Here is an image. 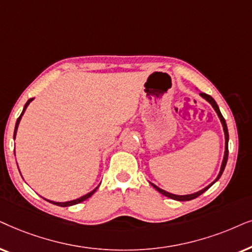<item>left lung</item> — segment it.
<instances>
[{
	"label": "left lung",
	"mask_w": 252,
	"mask_h": 252,
	"mask_svg": "<svg viewBox=\"0 0 252 252\" xmlns=\"http://www.w3.org/2000/svg\"><path fill=\"white\" fill-rule=\"evenodd\" d=\"M199 95L202 96V98L205 99L206 101H209V102L211 103V105H212V107H213V108H214V110H216L217 114H218V116H219V119H220V121H221V123H222V126H223V132H224V156H223L222 163H221V168H220L219 175H218L217 179L214 180L212 183L209 184V186H207L206 188H204L203 190H200V191H197V192H194V193H191V194H183V196H180V194H174V193L167 192V191L162 190V189H160L159 187H157L156 184L151 183V184H152V186H153L154 189L159 191L160 193H162L163 196H166V197H169V198H172V199H174V200H180V202H186V200H191V199H194V198H197V197L200 196V194L205 192V191H206L207 189H209L210 187H212L213 184L216 183L217 181L220 179L221 175H222V173H223V170H224V167H226V163H227V160H228V139H229V135H228V129H227V124H226V121H224L223 116H222V114H221L220 109H219V107H218V105H217L216 100H214V99L212 98V96L209 95V94H206V93H202V92L199 93Z\"/></svg>",
	"instance_id": "8db88e82"
}]
</instances>
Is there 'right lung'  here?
Instances as JSON below:
<instances>
[{
	"label": "right lung",
	"mask_w": 252,
	"mask_h": 252,
	"mask_svg": "<svg viewBox=\"0 0 252 252\" xmlns=\"http://www.w3.org/2000/svg\"><path fill=\"white\" fill-rule=\"evenodd\" d=\"M33 100V98L32 99H29L28 100V102L25 103V106H24V109H23V112H22V114H21V116L18 117V119H17V122H16V126H15V132H13V139L16 138V133H17V129H18V126H19V122H21V119H22V116H23V114H24V112H25V109L28 108V106L30 105V102H31ZM96 189H98V187L95 188L94 190H92L91 192H89V193H86V194H84V196H82L80 197V198H77V199H73V200H70V202H63V203H59V202H53V200H48V199H46L47 202H49V203H52V204H54V205H58V206H62V207H66V206H71V205H76V204H78V203H82V202H84V200H86L87 198H90V197L92 196L93 193L95 192L96 191Z\"/></svg>",
	"instance_id": "1"
}]
</instances>
